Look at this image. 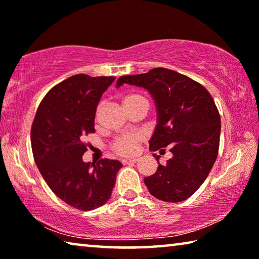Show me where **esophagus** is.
Instances as JSON below:
<instances>
[{
  "instance_id": "obj_1",
  "label": "esophagus",
  "mask_w": 259,
  "mask_h": 259,
  "mask_svg": "<svg viewBox=\"0 0 259 259\" xmlns=\"http://www.w3.org/2000/svg\"><path fill=\"white\" fill-rule=\"evenodd\" d=\"M138 161L137 157H134V159H123L122 160V163L123 164H129V163H136Z\"/></svg>"
}]
</instances>
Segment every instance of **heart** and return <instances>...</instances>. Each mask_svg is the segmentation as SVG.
<instances>
[{
    "label": "heart",
    "instance_id": "b5f03b06",
    "mask_svg": "<svg viewBox=\"0 0 259 259\" xmlns=\"http://www.w3.org/2000/svg\"><path fill=\"white\" fill-rule=\"evenodd\" d=\"M145 100L146 99L144 98L143 96H140L138 94H129L123 98V106L125 107L128 106V105L136 104L139 102H145ZM140 140H142V137H140V135L138 134L123 135L115 140V143H114L113 145V150L115 151L117 154L123 156L134 155L138 150V144Z\"/></svg>",
    "mask_w": 259,
    "mask_h": 259
}]
</instances>
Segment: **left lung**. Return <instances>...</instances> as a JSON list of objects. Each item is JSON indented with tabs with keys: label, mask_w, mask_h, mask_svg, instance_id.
<instances>
[{
	"label": "left lung",
	"mask_w": 259,
	"mask_h": 259,
	"mask_svg": "<svg viewBox=\"0 0 259 259\" xmlns=\"http://www.w3.org/2000/svg\"><path fill=\"white\" fill-rule=\"evenodd\" d=\"M124 83L146 89L154 99L157 120L150 151L170 145L172 157L144 178L153 196L165 202H181L202 185L218 155L221 116L211 95L203 85L171 69L154 68L138 75L121 76Z\"/></svg>",
	"instance_id": "1"
}]
</instances>
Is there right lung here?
<instances>
[{
    "label": "right lung",
    "instance_id": "1",
    "mask_svg": "<svg viewBox=\"0 0 259 259\" xmlns=\"http://www.w3.org/2000/svg\"><path fill=\"white\" fill-rule=\"evenodd\" d=\"M114 76L77 74L52 88L37 108L30 142L35 163L51 191L71 207L90 211L111 198L117 160L84 162L82 142L95 133V114Z\"/></svg>",
    "mask_w": 259,
    "mask_h": 259
}]
</instances>
